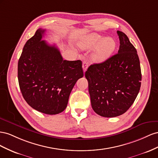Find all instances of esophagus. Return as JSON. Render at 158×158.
<instances>
[{
	"label": "esophagus",
	"instance_id": "obj_1",
	"mask_svg": "<svg viewBox=\"0 0 158 158\" xmlns=\"http://www.w3.org/2000/svg\"><path fill=\"white\" fill-rule=\"evenodd\" d=\"M87 67H88V64L87 63V61H84L83 62V72H84V73L87 71Z\"/></svg>",
	"mask_w": 158,
	"mask_h": 158
}]
</instances>
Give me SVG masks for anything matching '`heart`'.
<instances>
[{
  "instance_id": "1",
  "label": "heart",
  "mask_w": 158,
  "mask_h": 158,
  "mask_svg": "<svg viewBox=\"0 0 158 158\" xmlns=\"http://www.w3.org/2000/svg\"><path fill=\"white\" fill-rule=\"evenodd\" d=\"M78 46L82 50L93 49L97 47L91 59L94 63L100 64L110 57L115 50L116 44L113 38L93 33L81 38L78 42Z\"/></svg>"
}]
</instances>
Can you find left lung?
I'll return each mask as SVG.
<instances>
[{
    "mask_svg": "<svg viewBox=\"0 0 158 158\" xmlns=\"http://www.w3.org/2000/svg\"><path fill=\"white\" fill-rule=\"evenodd\" d=\"M118 53L85 72L93 110L103 117L124 114L132 106L141 86V68L137 51L127 35L117 31Z\"/></svg>",
    "mask_w": 158,
    "mask_h": 158,
    "instance_id": "8db88e82",
    "label": "left lung"
}]
</instances>
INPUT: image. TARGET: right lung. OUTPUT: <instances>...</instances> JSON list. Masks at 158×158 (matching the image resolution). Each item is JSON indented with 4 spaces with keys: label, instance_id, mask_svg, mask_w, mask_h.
<instances>
[{
    "label": "right lung",
    "instance_id": "right-lung-1",
    "mask_svg": "<svg viewBox=\"0 0 158 158\" xmlns=\"http://www.w3.org/2000/svg\"><path fill=\"white\" fill-rule=\"evenodd\" d=\"M45 31L37 30L24 45L18 79L22 96L31 108L57 114L66 109L77 81L83 77L82 61L63 60L55 45L42 40Z\"/></svg>",
    "mask_w": 158,
    "mask_h": 158
}]
</instances>
